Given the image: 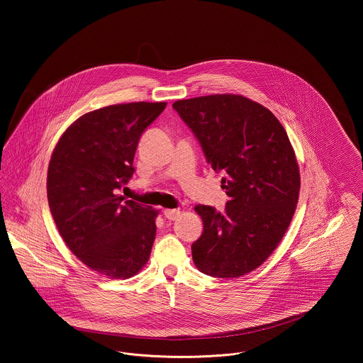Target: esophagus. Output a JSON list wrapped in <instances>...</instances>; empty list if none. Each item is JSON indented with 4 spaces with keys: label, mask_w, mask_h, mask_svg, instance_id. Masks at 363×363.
Segmentation results:
<instances>
[{
    "label": "esophagus",
    "mask_w": 363,
    "mask_h": 363,
    "mask_svg": "<svg viewBox=\"0 0 363 363\" xmlns=\"http://www.w3.org/2000/svg\"><path fill=\"white\" fill-rule=\"evenodd\" d=\"M179 209H164L163 211V215H164V218L166 219H169V220H175L178 216H179Z\"/></svg>",
    "instance_id": "1"
}]
</instances>
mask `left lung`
<instances>
[{"instance_id":"1","label":"left lung","mask_w":363,"mask_h":363,"mask_svg":"<svg viewBox=\"0 0 363 363\" xmlns=\"http://www.w3.org/2000/svg\"><path fill=\"white\" fill-rule=\"evenodd\" d=\"M173 107L211 167L225 174L230 197L223 212L194 207L204 225L191 243L194 265L209 277H243L272 255L291 223L301 174L290 138L267 107L242 95L181 99Z\"/></svg>"}]
</instances>
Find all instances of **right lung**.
I'll list each match as a JSON object with an SVG mask.
<instances>
[{
	"label": "right lung",
	"mask_w": 363,
	"mask_h": 363,
	"mask_svg": "<svg viewBox=\"0 0 363 363\" xmlns=\"http://www.w3.org/2000/svg\"><path fill=\"white\" fill-rule=\"evenodd\" d=\"M166 102L111 104L83 114L61 135L48 169L52 219L70 252L110 279L138 275L155 241L157 209L121 189L135 172L141 133Z\"/></svg>",
	"instance_id": "right-lung-1"
}]
</instances>
